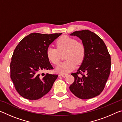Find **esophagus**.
Listing matches in <instances>:
<instances>
[{
  "label": "esophagus",
  "mask_w": 122,
  "mask_h": 122,
  "mask_svg": "<svg viewBox=\"0 0 122 122\" xmlns=\"http://www.w3.org/2000/svg\"><path fill=\"white\" fill-rule=\"evenodd\" d=\"M60 75L62 76V77H65L68 75V74H60Z\"/></svg>",
  "instance_id": "1"
}]
</instances>
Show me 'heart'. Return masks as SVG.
<instances>
[{
	"instance_id": "obj_1",
	"label": "heart",
	"mask_w": 122,
	"mask_h": 122,
	"mask_svg": "<svg viewBox=\"0 0 122 122\" xmlns=\"http://www.w3.org/2000/svg\"><path fill=\"white\" fill-rule=\"evenodd\" d=\"M56 48L49 47L47 49L46 56L48 60L54 65L58 64L61 54L65 53V61L57 66V72L67 74L75 68L76 63L82 62L85 57L86 48L81 42L68 36H63L56 42Z\"/></svg>"
}]
</instances>
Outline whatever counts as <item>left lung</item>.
<instances>
[{"mask_svg":"<svg viewBox=\"0 0 122 122\" xmlns=\"http://www.w3.org/2000/svg\"><path fill=\"white\" fill-rule=\"evenodd\" d=\"M71 35L82 40L86 55L77 72L71 74L74 81L69 89L79 98L95 97L102 92L110 75V55L104 41L94 32L82 30Z\"/></svg>","mask_w":122,"mask_h":122,"instance_id":"obj_1","label":"left lung"}]
</instances>
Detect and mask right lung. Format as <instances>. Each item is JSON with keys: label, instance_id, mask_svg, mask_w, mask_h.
<instances>
[{"label": "right lung", "instance_id": "1", "mask_svg": "<svg viewBox=\"0 0 122 122\" xmlns=\"http://www.w3.org/2000/svg\"><path fill=\"white\" fill-rule=\"evenodd\" d=\"M61 34L32 33L22 39L14 49L10 64L11 78L16 90L24 98L38 100L51 89L58 75L42 71L53 69L46 51Z\"/></svg>", "mask_w": 122, "mask_h": 122}]
</instances>
